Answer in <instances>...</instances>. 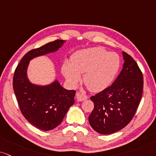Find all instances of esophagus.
<instances>
[{
  "instance_id": "1",
  "label": "esophagus",
  "mask_w": 156,
  "mask_h": 156,
  "mask_svg": "<svg viewBox=\"0 0 156 156\" xmlns=\"http://www.w3.org/2000/svg\"><path fill=\"white\" fill-rule=\"evenodd\" d=\"M76 99H77L79 101H83L87 99V96L84 95V94L80 93L78 92V93H76Z\"/></svg>"
}]
</instances>
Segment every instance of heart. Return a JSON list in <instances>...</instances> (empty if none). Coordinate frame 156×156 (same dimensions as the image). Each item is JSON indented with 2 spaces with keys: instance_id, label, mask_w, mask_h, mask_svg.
<instances>
[{
  "instance_id": "b5f03b06",
  "label": "heart",
  "mask_w": 156,
  "mask_h": 156,
  "mask_svg": "<svg viewBox=\"0 0 156 156\" xmlns=\"http://www.w3.org/2000/svg\"><path fill=\"white\" fill-rule=\"evenodd\" d=\"M120 66V59L115 53L94 47L80 50L71 57V63L65 62L62 72L72 86H76L83 75L84 84L92 92L107 88L114 79Z\"/></svg>"
}]
</instances>
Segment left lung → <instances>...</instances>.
Returning <instances> with one entry per match:
<instances>
[{
    "mask_svg": "<svg viewBox=\"0 0 156 156\" xmlns=\"http://www.w3.org/2000/svg\"><path fill=\"white\" fill-rule=\"evenodd\" d=\"M124 63L112 85L92 96L94 108L89 116L92 128L100 134H110L131 122L141 101L143 73L137 62L123 52Z\"/></svg>",
    "mask_w": 156,
    "mask_h": 156,
    "instance_id": "1",
    "label": "left lung"
}]
</instances>
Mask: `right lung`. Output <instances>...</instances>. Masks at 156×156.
Segmentation results:
<instances>
[{"instance_id": "1", "label": "right lung", "mask_w": 156, "mask_h": 156, "mask_svg": "<svg viewBox=\"0 0 156 156\" xmlns=\"http://www.w3.org/2000/svg\"><path fill=\"white\" fill-rule=\"evenodd\" d=\"M64 42L56 40L27 52L13 74V88L21 112L30 124L43 131L53 129L61 124L74 103L76 91L64 89L58 81L48 86L32 84L27 76V69L33 58L56 51Z\"/></svg>"}]
</instances>
